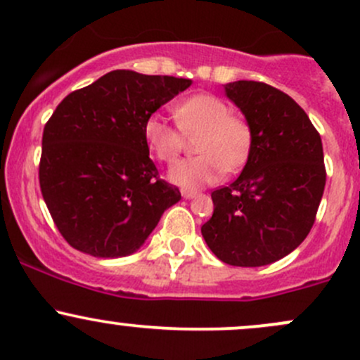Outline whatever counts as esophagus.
Returning a JSON list of instances; mask_svg holds the SVG:
<instances>
[{
    "mask_svg": "<svg viewBox=\"0 0 360 360\" xmlns=\"http://www.w3.org/2000/svg\"><path fill=\"white\" fill-rule=\"evenodd\" d=\"M197 195V192H194V191H181V197H184V199H192V197H195Z\"/></svg>",
    "mask_w": 360,
    "mask_h": 360,
    "instance_id": "obj_1",
    "label": "esophagus"
}]
</instances>
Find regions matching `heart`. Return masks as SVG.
Returning a JSON list of instances; mask_svg holds the SVG:
<instances>
[{
    "label": "heart",
    "instance_id": "obj_1",
    "mask_svg": "<svg viewBox=\"0 0 360 360\" xmlns=\"http://www.w3.org/2000/svg\"><path fill=\"white\" fill-rule=\"evenodd\" d=\"M179 127L161 113H153L144 123V139L150 153L172 165L184 149V134H199L197 156L185 158L169 169V180L184 188L214 184L228 169L245 163L252 148V129L247 120L230 115V106L211 94H194L173 106ZM182 131L180 133L179 130Z\"/></svg>",
    "mask_w": 360,
    "mask_h": 360
}]
</instances>
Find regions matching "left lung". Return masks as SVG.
Wrapping results in <instances>:
<instances>
[{
    "label": "left lung",
    "mask_w": 360,
    "mask_h": 360,
    "mask_svg": "<svg viewBox=\"0 0 360 360\" xmlns=\"http://www.w3.org/2000/svg\"><path fill=\"white\" fill-rule=\"evenodd\" d=\"M225 94L252 129V148L238 179L211 194L214 211L200 231L219 261L257 268L288 256L314 225L326 184L323 144L285 92L237 80Z\"/></svg>",
    "instance_id": "left-lung-1"
}]
</instances>
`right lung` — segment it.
I'll list each match as a JSON object with an SVG mask.
<instances>
[{"instance_id": "add662e5", "label": "right lung", "mask_w": 360, "mask_h": 360, "mask_svg": "<svg viewBox=\"0 0 360 360\" xmlns=\"http://www.w3.org/2000/svg\"><path fill=\"white\" fill-rule=\"evenodd\" d=\"M191 84L113 70L58 104L42 134L39 184L73 249L104 259L130 256L181 199L158 176L144 123Z\"/></svg>"}]
</instances>
